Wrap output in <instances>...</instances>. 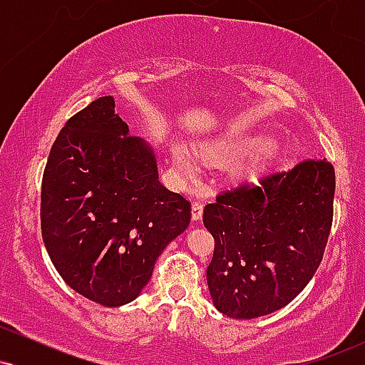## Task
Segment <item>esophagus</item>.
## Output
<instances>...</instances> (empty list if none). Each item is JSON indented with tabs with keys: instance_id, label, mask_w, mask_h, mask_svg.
<instances>
[{
	"instance_id": "obj_1",
	"label": "esophagus",
	"mask_w": 365,
	"mask_h": 365,
	"mask_svg": "<svg viewBox=\"0 0 365 365\" xmlns=\"http://www.w3.org/2000/svg\"><path fill=\"white\" fill-rule=\"evenodd\" d=\"M202 212H204L202 204H200V202L192 204V220H194V221L202 220Z\"/></svg>"
}]
</instances>
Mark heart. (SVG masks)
<instances>
[{
    "instance_id": "obj_1",
    "label": "heart",
    "mask_w": 365,
    "mask_h": 365,
    "mask_svg": "<svg viewBox=\"0 0 365 365\" xmlns=\"http://www.w3.org/2000/svg\"><path fill=\"white\" fill-rule=\"evenodd\" d=\"M273 139L266 133H226V135L216 137V139L206 140L200 144V156L204 161L215 163H230L233 159L244 156V154H255L250 161L240 166V175H257L267 165V159L271 156ZM175 165L180 173L187 178H195L199 175L195 159L185 148H175L173 150Z\"/></svg>"
}]
</instances>
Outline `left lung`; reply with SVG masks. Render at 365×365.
Returning <instances> with one entry per match:
<instances>
[{"label":"left lung","mask_w":365,"mask_h":365,"mask_svg":"<svg viewBox=\"0 0 365 365\" xmlns=\"http://www.w3.org/2000/svg\"><path fill=\"white\" fill-rule=\"evenodd\" d=\"M334 185L329 161L305 159L221 192L204 207V226L215 237L207 287L217 311L254 319L307 287L328 244Z\"/></svg>","instance_id":"obj_1"}]
</instances>
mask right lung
<instances>
[{"mask_svg":"<svg viewBox=\"0 0 365 365\" xmlns=\"http://www.w3.org/2000/svg\"><path fill=\"white\" fill-rule=\"evenodd\" d=\"M154 150L128 135L113 96L54 140L41 188V232L72 290L120 307L140 295L163 250L190 223V202L159 182Z\"/></svg>","mask_w":365,"mask_h":365,"instance_id":"1","label":"right lung"}]
</instances>
